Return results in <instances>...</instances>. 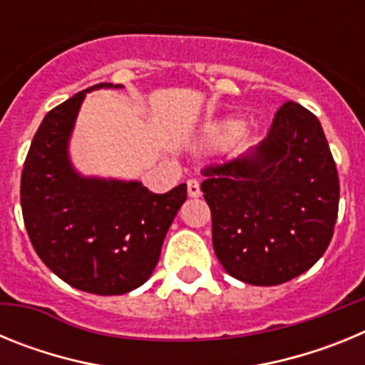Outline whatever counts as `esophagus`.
Instances as JSON below:
<instances>
[{"label":"esophagus","mask_w":365,"mask_h":365,"mask_svg":"<svg viewBox=\"0 0 365 365\" xmlns=\"http://www.w3.org/2000/svg\"><path fill=\"white\" fill-rule=\"evenodd\" d=\"M186 186H188V195L190 197H201V186H199V180L195 179H190L188 182H186Z\"/></svg>","instance_id":"obj_1"}]
</instances>
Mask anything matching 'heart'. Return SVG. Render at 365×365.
I'll return each mask as SVG.
<instances>
[{
  "instance_id": "1",
  "label": "heart",
  "mask_w": 365,
  "mask_h": 365,
  "mask_svg": "<svg viewBox=\"0 0 365 365\" xmlns=\"http://www.w3.org/2000/svg\"><path fill=\"white\" fill-rule=\"evenodd\" d=\"M243 125L235 120L222 122V124H214L210 128H206L205 131V140L208 144H221L227 143L230 138H234L235 135H240Z\"/></svg>"
}]
</instances>
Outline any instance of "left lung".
<instances>
[{"instance_id": "left-lung-1", "label": "left lung", "mask_w": 365, "mask_h": 365, "mask_svg": "<svg viewBox=\"0 0 365 365\" xmlns=\"http://www.w3.org/2000/svg\"><path fill=\"white\" fill-rule=\"evenodd\" d=\"M212 243L232 278L279 285L324 256L338 215L340 182L320 120L285 102L250 153L202 170Z\"/></svg>"}]
</instances>
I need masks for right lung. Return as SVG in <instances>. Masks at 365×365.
Masks as SVG:
<instances>
[{"mask_svg":"<svg viewBox=\"0 0 365 365\" xmlns=\"http://www.w3.org/2000/svg\"><path fill=\"white\" fill-rule=\"evenodd\" d=\"M96 83L45 115L21 172V212L31 243L58 278L83 292L118 296L143 285L159 263L186 185L151 193L138 180L86 177L74 170L69 138Z\"/></svg>","mask_w":365,"mask_h":365,"instance_id":"add662e5","label":"right lung"}]
</instances>
